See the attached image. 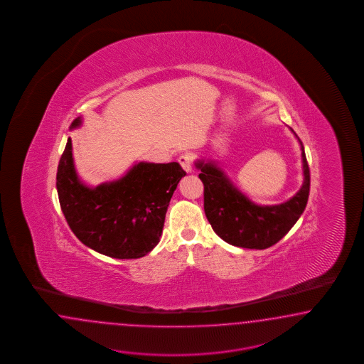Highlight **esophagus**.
Returning a JSON list of instances; mask_svg holds the SVG:
<instances>
[{"label": "esophagus", "instance_id": "obj_1", "mask_svg": "<svg viewBox=\"0 0 364 364\" xmlns=\"http://www.w3.org/2000/svg\"><path fill=\"white\" fill-rule=\"evenodd\" d=\"M178 163H180V166H183V169H184L187 173L192 172V157H191L189 154L180 156V157H178Z\"/></svg>", "mask_w": 364, "mask_h": 364}]
</instances>
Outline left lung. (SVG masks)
<instances>
[{"label": "left lung", "mask_w": 364, "mask_h": 364, "mask_svg": "<svg viewBox=\"0 0 364 364\" xmlns=\"http://www.w3.org/2000/svg\"><path fill=\"white\" fill-rule=\"evenodd\" d=\"M301 151L303 184L298 192L275 205H260L248 198L224 172L219 161L198 159L195 166L204 184V212L213 231L224 242L250 250H265L286 236L306 210L309 195V168Z\"/></svg>", "instance_id": "obj_1"}]
</instances>
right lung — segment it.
<instances>
[{
	"label": "right lung",
	"mask_w": 364,
	"mask_h": 364,
	"mask_svg": "<svg viewBox=\"0 0 364 364\" xmlns=\"http://www.w3.org/2000/svg\"><path fill=\"white\" fill-rule=\"evenodd\" d=\"M80 116L69 129L81 128ZM184 169L178 163L136 161L122 177L96 187L78 176L72 139L57 169L63 213L80 242L113 259H139L160 242L169 201Z\"/></svg>",
	"instance_id": "obj_1"
}]
</instances>
